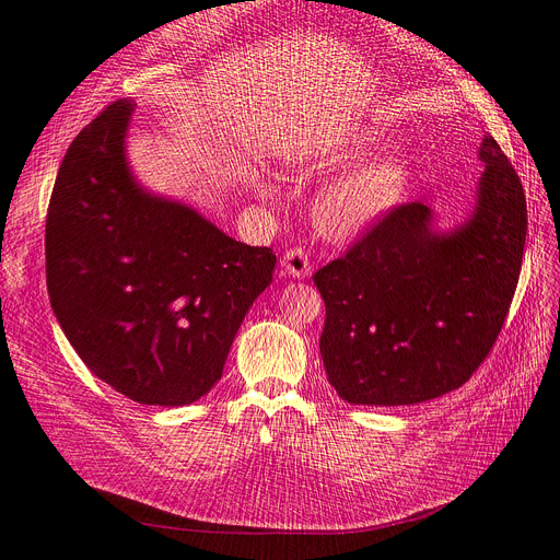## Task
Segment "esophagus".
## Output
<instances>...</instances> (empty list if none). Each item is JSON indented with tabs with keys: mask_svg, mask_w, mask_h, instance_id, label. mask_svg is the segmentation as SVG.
I'll use <instances>...</instances> for the list:
<instances>
[{
	"mask_svg": "<svg viewBox=\"0 0 560 560\" xmlns=\"http://www.w3.org/2000/svg\"><path fill=\"white\" fill-rule=\"evenodd\" d=\"M281 265H283V270H285L290 277H295V279H304V277L311 275V260H308V254H306L302 247L288 249V252L283 254Z\"/></svg>",
	"mask_w": 560,
	"mask_h": 560,
	"instance_id": "1",
	"label": "esophagus"
}]
</instances>
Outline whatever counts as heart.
Segmentation results:
<instances>
[{"label": "heart", "instance_id": "obj_1", "mask_svg": "<svg viewBox=\"0 0 560 560\" xmlns=\"http://www.w3.org/2000/svg\"><path fill=\"white\" fill-rule=\"evenodd\" d=\"M376 142L372 131L351 133L340 147L338 159H357ZM410 156L388 152L336 176L315 199L313 218L317 229L331 238H351L374 226L406 195L410 184Z\"/></svg>", "mask_w": 560, "mask_h": 560}]
</instances>
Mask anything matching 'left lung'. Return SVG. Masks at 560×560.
<instances>
[{
  "label": "left lung",
  "instance_id": "1",
  "mask_svg": "<svg viewBox=\"0 0 560 560\" xmlns=\"http://www.w3.org/2000/svg\"><path fill=\"white\" fill-rule=\"evenodd\" d=\"M477 206L435 231L422 201L395 206L317 270L327 306L319 354L349 404L408 406L460 388L509 315L526 241V199L502 147L486 136Z\"/></svg>",
  "mask_w": 560,
  "mask_h": 560
}]
</instances>
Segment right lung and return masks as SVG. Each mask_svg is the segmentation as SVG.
<instances>
[{
    "instance_id": "1",
    "label": "right lung",
    "mask_w": 560,
    "mask_h": 560,
    "mask_svg": "<svg viewBox=\"0 0 560 560\" xmlns=\"http://www.w3.org/2000/svg\"><path fill=\"white\" fill-rule=\"evenodd\" d=\"M133 104L81 129L56 174L45 256L54 315L79 359L147 406H186L222 376L277 256L140 188L125 154Z\"/></svg>"
}]
</instances>
